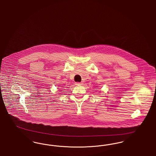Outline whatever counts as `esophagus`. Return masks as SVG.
Returning <instances> with one entry per match:
<instances>
[{
    "label": "esophagus",
    "instance_id": "34e87169",
    "mask_svg": "<svg viewBox=\"0 0 156 156\" xmlns=\"http://www.w3.org/2000/svg\"><path fill=\"white\" fill-rule=\"evenodd\" d=\"M82 82H75V85H82Z\"/></svg>",
    "mask_w": 156,
    "mask_h": 156
}]
</instances>
